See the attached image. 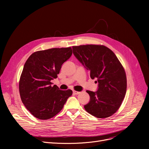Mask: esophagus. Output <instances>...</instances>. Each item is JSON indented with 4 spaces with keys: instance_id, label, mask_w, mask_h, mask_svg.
Masks as SVG:
<instances>
[{
    "instance_id": "esophagus-1",
    "label": "esophagus",
    "mask_w": 149,
    "mask_h": 149,
    "mask_svg": "<svg viewBox=\"0 0 149 149\" xmlns=\"http://www.w3.org/2000/svg\"><path fill=\"white\" fill-rule=\"evenodd\" d=\"M80 93V92H79V91H73V93H74V94H75V95L79 94Z\"/></svg>"
}]
</instances>
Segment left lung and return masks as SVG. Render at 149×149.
I'll return each mask as SVG.
<instances>
[{
    "label": "left lung",
    "instance_id": "8db88e82",
    "mask_svg": "<svg viewBox=\"0 0 149 149\" xmlns=\"http://www.w3.org/2000/svg\"><path fill=\"white\" fill-rule=\"evenodd\" d=\"M76 58L90 71L92 79L98 83L97 92L86 91L90 96L84 107L99 118L113 115L121 106L126 95L127 78L125 70L113 52L101 45L72 46Z\"/></svg>",
    "mask_w": 149,
    "mask_h": 149
}]
</instances>
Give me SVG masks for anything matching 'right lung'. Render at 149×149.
<instances>
[{"mask_svg": "<svg viewBox=\"0 0 149 149\" xmlns=\"http://www.w3.org/2000/svg\"><path fill=\"white\" fill-rule=\"evenodd\" d=\"M72 54L71 47L51 48L36 51L26 61L19 80V93L22 103L36 118H52L72 95V90H60L51 82L57 79L61 65Z\"/></svg>", "mask_w": 149, "mask_h": 149, "instance_id": "right-lung-1", "label": "right lung"}]
</instances>
